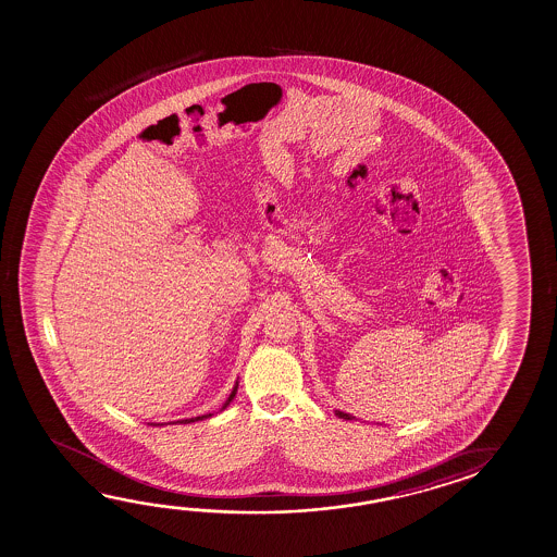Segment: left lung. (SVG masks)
Listing matches in <instances>:
<instances>
[{
  "instance_id": "1",
  "label": "left lung",
  "mask_w": 557,
  "mask_h": 557,
  "mask_svg": "<svg viewBox=\"0 0 557 557\" xmlns=\"http://www.w3.org/2000/svg\"><path fill=\"white\" fill-rule=\"evenodd\" d=\"M335 414H337V417H339V419H345V420L355 419V417H351V414H349V412L335 411Z\"/></svg>"
}]
</instances>
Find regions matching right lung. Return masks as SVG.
Wrapping results in <instances>:
<instances>
[{
  "mask_svg": "<svg viewBox=\"0 0 557 557\" xmlns=\"http://www.w3.org/2000/svg\"><path fill=\"white\" fill-rule=\"evenodd\" d=\"M237 387H239V382H235V385H233L232 394H230V397L225 399V403H223L222 409H220V411L227 409V405L233 401V397H235V394H237ZM212 414H214V412H206V414H200V417H195V419L177 420V422H170V424H190V422H197V420L210 419ZM152 426H163V424H156V422H152Z\"/></svg>",
  "mask_w": 557,
  "mask_h": 557,
  "instance_id": "right-lung-1",
  "label": "right lung"
}]
</instances>
